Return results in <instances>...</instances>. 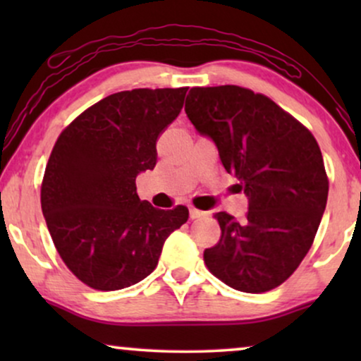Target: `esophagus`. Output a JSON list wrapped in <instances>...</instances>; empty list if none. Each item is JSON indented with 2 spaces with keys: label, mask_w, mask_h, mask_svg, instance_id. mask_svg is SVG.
Wrapping results in <instances>:
<instances>
[{
  "label": "esophagus",
  "mask_w": 361,
  "mask_h": 361,
  "mask_svg": "<svg viewBox=\"0 0 361 361\" xmlns=\"http://www.w3.org/2000/svg\"><path fill=\"white\" fill-rule=\"evenodd\" d=\"M200 216H205V212H202L199 209H194V207H190V219L195 220V219H200Z\"/></svg>",
  "instance_id": "obj_1"
}]
</instances>
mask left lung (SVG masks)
Masks as SVG:
<instances>
[{"mask_svg": "<svg viewBox=\"0 0 361 361\" xmlns=\"http://www.w3.org/2000/svg\"><path fill=\"white\" fill-rule=\"evenodd\" d=\"M185 113L248 197L245 219L214 215L221 236L204 251L205 266L241 293L278 288L307 255L327 205L317 141L269 97L238 85L190 88Z\"/></svg>", "mask_w": 361, "mask_h": 361, "instance_id": "1", "label": "left lung"}]
</instances>
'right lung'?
Wrapping results in <instances>:
<instances>
[{"instance_id":"obj_1","label":"right lung","mask_w":361,"mask_h":361,"mask_svg":"<svg viewBox=\"0 0 361 361\" xmlns=\"http://www.w3.org/2000/svg\"><path fill=\"white\" fill-rule=\"evenodd\" d=\"M187 87L118 92L80 113L52 147L41 207L57 253L88 288L118 290L156 269L162 246L189 219L136 194L156 166V142L184 105Z\"/></svg>"}]
</instances>
